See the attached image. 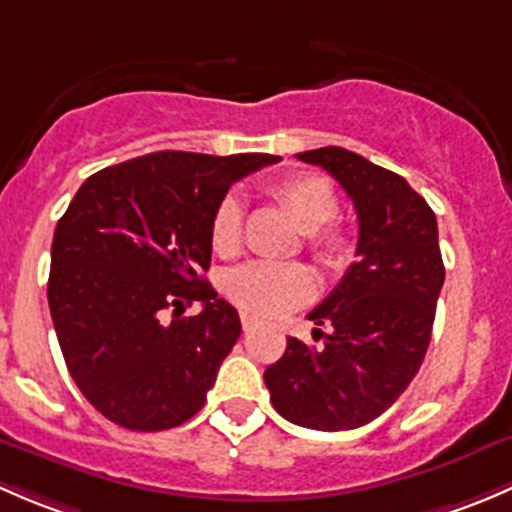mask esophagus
<instances>
[{"label": "esophagus", "instance_id": "obj_1", "mask_svg": "<svg viewBox=\"0 0 512 512\" xmlns=\"http://www.w3.org/2000/svg\"><path fill=\"white\" fill-rule=\"evenodd\" d=\"M256 323H258V320L254 318V315H251V313H241V325H244L246 333H249V330H254Z\"/></svg>", "mask_w": 512, "mask_h": 512}]
</instances>
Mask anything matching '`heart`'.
Here are the masks:
<instances>
[{"instance_id": "b5f03b06", "label": "heart", "mask_w": 512, "mask_h": 512, "mask_svg": "<svg viewBox=\"0 0 512 512\" xmlns=\"http://www.w3.org/2000/svg\"><path fill=\"white\" fill-rule=\"evenodd\" d=\"M271 197L283 207L305 234V246L315 261L330 273H340L352 261V239L340 226H325L337 214L333 184L313 172H298L271 184ZM209 239L219 256L231 258L244 241V204L226 194L214 207L209 221ZM224 291L234 305L256 318H278L315 295V276L303 263L254 261L229 273Z\"/></svg>"}]
</instances>
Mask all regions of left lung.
<instances>
[{
	"instance_id": "8db88e82",
	"label": "left lung",
	"mask_w": 512,
	"mask_h": 512,
	"mask_svg": "<svg viewBox=\"0 0 512 512\" xmlns=\"http://www.w3.org/2000/svg\"><path fill=\"white\" fill-rule=\"evenodd\" d=\"M330 172L360 221L357 263L308 315L330 325L323 345L288 337L286 352L263 372L283 419L305 429L345 431L387 412L419 372L444 286L439 226L404 177L345 147L298 152Z\"/></svg>"
}]
</instances>
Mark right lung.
Instances as JSON below:
<instances>
[{
    "instance_id": "obj_1",
    "label": "right lung",
    "mask_w": 512,
    "mask_h": 512,
    "mask_svg": "<svg viewBox=\"0 0 512 512\" xmlns=\"http://www.w3.org/2000/svg\"><path fill=\"white\" fill-rule=\"evenodd\" d=\"M278 160L165 150L81 184L54 231L49 308L73 382L105 419L162 431L204 407L241 335L234 305L202 278L209 221L231 184ZM192 302L203 313L177 321Z\"/></svg>"
}]
</instances>
